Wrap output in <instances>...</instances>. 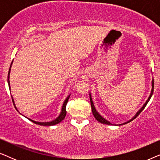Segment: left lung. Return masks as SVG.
Returning a JSON list of instances; mask_svg holds the SVG:
<instances>
[{"mask_svg": "<svg viewBox=\"0 0 160 160\" xmlns=\"http://www.w3.org/2000/svg\"><path fill=\"white\" fill-rule=\"evenodd\" d=\"M153 92H154V79H153V78H152V89H151V93H150L149 96H148V99H147V100H146V101L145 103H144V104L143 105V106H142L141 108L139 109V111H137V113H135V116L132 118V119H130V120H129V121H128V122H124V123L119 124V125H122V124H127V123H128V122L132 121V120L134 119H135V118H136V117H138V115L140 114V113H141V111L143 110L144 108H145L146 105H147L148 101H149V100L151 99V98H152V94H153ZM89 99H90V103H91V107H92V113H93L94 117H95V119H97L98 122H100V123H102V124H108V125H113V124L111 123L110 122L108 121V120L105 119L104 117H102V116L100 115L99 113H98V111L97 110H96L95 107V106H94V103H93V101H92V96H91V93H90V92H89ZM115 125H116V124H115ZM117 125H118V124H117Z\"/></svg>", "mask_w": 160, "mask_h": 160, "instance_id": "obj_1", "label": "left lung"}]
</instances>
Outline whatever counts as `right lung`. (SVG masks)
Segmentation results:
<instances>
[{"label":"right lung","mask_w":160,"mask_h":160,"mask_svg":"<svg viewBox=\"0 0 160 160\" xmlns=\"http://www.w3.org/2000/svg\"><path fill=\"white\" fill-rule=\"evenodd\" d=\"M13 62V61H12ZM12 62L11 63V66H10V68H9V71H8V87H9V89L11 90V87H10V81H9V78H10V72H11V68H12ZM70 95H69L68 97L66 98V99L65 100L64 102H63L62 104V109H61V112L60 113V115L58 116V117L56 118L55 119L52 120L51 122H36V121H34V120L32 119H30L29 118H28V119L30 120V121H31L32 122H33V123L36 124H38V125H42V126H52V125H55L57 124H59L60 122H61L62 121L63 119H65V116H66V109H65V107H66V104L68 101V99L70 98ZM12 101H13V103H14V106L15 107V108L17 109V107H16V105H15V102H14V100L13 99V97L12 96ZM18 111V110H17ZM27 118V117H26Z\"/></svg>","instance_id":"1"}]
</instances>
